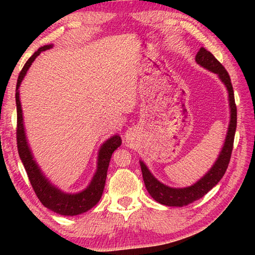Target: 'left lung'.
<instances>
[{"instance_id": "left-lung-1", "label": "left lung", "mask_w": 255, "mask_h": 255, "mask_svg": "<svg viewBox=\"0 0 255 255\" xmlns=\"http://www.w3.org/2000/svg\"><path fill=\"white\" fill-rule=\"evenodd\" d=\"M196 62L202 67H205L207 70L218 74L219 79H221L223 81V83L226 85V88L228 90V98H230L231 107L230 127H228L225 144H224V147L221 154H219V157L217 161H216L215 165L211 167L210 171L204 176V178L189 188L174 189L166 187V185H164L163 183L155 179L152 173L148 171L147 167H146L145 164L143 162H140L144 183L148 193L153 197V199L165 206L183 207L189 204H192L193 201L204 197L209 190L213 189L215 185L221 181L224 174H225L232 156L233 145H234V137L237 124V110L235 105L234 90H233L231 77L228 75L225 67L215 58V56L211 54L210 51L205 49L204 47H201L199 51L197 53Z\"/></svg>"}]
</instances>
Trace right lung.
<instances>
[{
    "instance_id": "obj_1",
    "label": "right lung",
    "mask_w": 255,
    "mask_h": 255,
    "mask_svg": "<svg viewBox=\"0 0 255 255\" xmlns=\"http://www.w3.org/2000/svg\"><path fill=\"white\" fill-rule=\"evenodd\" d=\"M51 48V45H47L40 47L31 57H30L27 63L24 64L22 70H21L18 82H16V92H15V102H16V144H18V152L21 161L23 163V166L27 171L28 178L30 183L32 185V189L38 199L47 208L53 210L54 213L64 215V216H75L83 214L96 206L102 196L103 189H105L107 172L112 153L122 145V138L119 136H114L110 139H108L99 152L98 159V170L94 175L93 180L88 188L84 191L76 195H67L59 191L49 183L40 170L38 169L36 162L33 161L31 152H30L29 146L25 139L23 122H22V110H21V103L19 98V86L22 82L25 73L29 70L30 65L38 55L41 51Z\"/></svg>"
}]
</instances>
